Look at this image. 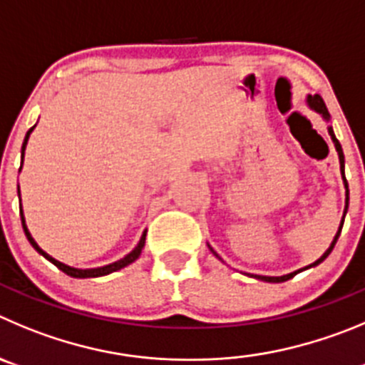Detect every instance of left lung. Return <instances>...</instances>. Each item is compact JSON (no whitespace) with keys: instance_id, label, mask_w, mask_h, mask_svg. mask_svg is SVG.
Returning a JSON list of instances; mask_svg holds the SVG:
<instances>
[{"instance_id":"obj_1","label":"left lung","mask_w":365,"mask_h":365,"mask_svg":"<svg viewBox=\"0 0 365 365\" xmlns=\"http://www.w3.org/2000/svg\"><path fill=\"white\" fill-rule=\"evenodd\" d=\"M306 104L309 106V110L317 111V113L321 115V117L324 118L326 122H329V118H331V117H329V111H328V108H326L324 101H322V98H321V95H308V97H306ZM328 133H329V136H331L333 145H335V149H336V155H339V162H340V175H342L344 189H346V205H344V214H342V220H340L339 230H336V234H335V237H333L331 245H329V247H328V250H326L324 254H322L321 257H319V259L315 261V263L308 264V267L301 268V270H295V272H292V274H286V275H279V277H270V275H254V274H247V275H250V277H254V279H259V281H264V282H284V281H288V279H292V277H294V275H297L299 272H304V270H308V268H313V267H317V264H321L322 261H324L326 257H328V255L331 254L333 247H335L336 240H339V236H340V230H342L344 217H346V214H347V207H349V187H347L346 173H344V153H342V145H340V142L336 140V136H335V133H333V128H331V125H328ZM209 248H210V252H212V254L216 255L217 259H220V261H223V259H221V257H220V255H217L216 252H214V248L210 247V245H209Z\"/></svg>"}]
</instances>
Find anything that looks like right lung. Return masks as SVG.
<instances>
[{"label": "right lung", "instance_id": "obj_1", "mask_svg": "<svg viewBox=\"0 0 365 365\" xmlns=\"http://www.w3.org/2000/svg\"><path fill=\"white\" fill-rule=\"evenodd\" d=\"M36 129V125L34 128H30L29 131H26V136H25V142H23V148H21V167H23V158H25V149H26V144H29V138L30 135H32V131ZM21 167H19V173H21ZM18 196H19V202H21V192H19V185H18ZM19 212H21V225H23V230H25V236L26 240L30 241V245H32L34 248H36V252H39L41 255H43L44 259H48L50 263L56 264L57 268H59L61 272H64L66 275H70V277H77V279H88V277H102V275H110L113 274V272L117 270H122V268H125L128 264L135 263L138 257H140L142 254V248H144L145 245V232L148 230H144V234H142L140 241H138V245H136L135 248H133L131 252H129L128 255H124L122 259L115 261V263H110V264H104V267H97V268H75V267H70V264L63 263V261L56 259V257H52L50 254H46V252L43 250V248L39 247V245L36 243V240L32 237V234H30L29 227H26V221H25V214H23V207H19Z\"/></svg>", "mask_w": 365, "mask_h": 365}]
</instances>
